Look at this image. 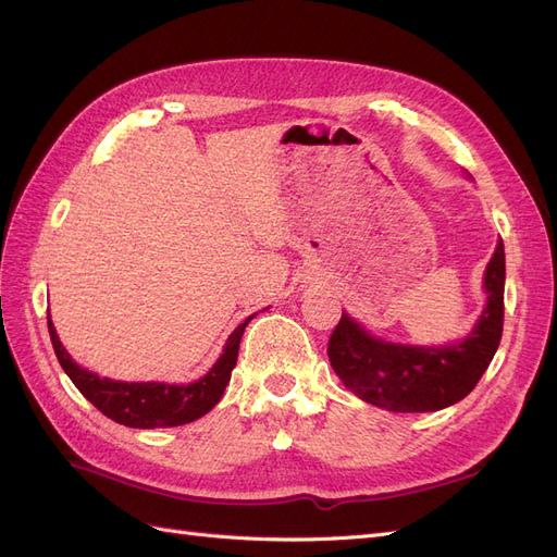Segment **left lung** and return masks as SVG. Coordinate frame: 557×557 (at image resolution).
Returning a JSON list of instances; mask_svg holds the SVG:
<instances>
[{
	"mask_svg": "<svg viewBox=\"0 0 557 557\" xmlns=\"http://www.w3.org/2000/svg\"><path fill=\"white\" fill-rule=\"evenodd\" d=\"M487 305L465 342L440 348L387 344L342 313L334 327L330 364L350 393L397 413L440 411L465 399L493 362L504 325V244L485 267Z\"/></svg>",
	"mask_w": 557,
	"mask_h": 557,
	"instance_id": "1",
	"label": "left lung"
}]
</instances>
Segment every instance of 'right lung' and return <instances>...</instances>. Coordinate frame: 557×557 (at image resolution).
Here are the masks:
<instances>
[{
  "label": "right lung",
  "instance_id": "1",
  "mask_svg": "<svg viewBox=\"0 0 557 557\" xmlns=\"http://www.w3.org/2000/svg\"><path fill=\"white\" fill-rule=\"evenodd\" d=\"M252 318V315H250ZM246 318L244 323L230 334L225 344L223 356L209 369L207 376H201L188 385H170V383H123L111 379H99L97 374L83 369L72 360L70 352L64 350L60 336L53 327V320L48 318V332L50 342H53L55 356L78 387L81 395L102 411L107 418L115 423L139 430H153V428H176L193 423V420L209 413L218 401H221L225 385L230 383L232 369L237 364L239 356V342L244 336L246 325L250 323Z\"/></svg>",
  "mask_w": 557,
  "mask_h": 557
}]
</instances>
